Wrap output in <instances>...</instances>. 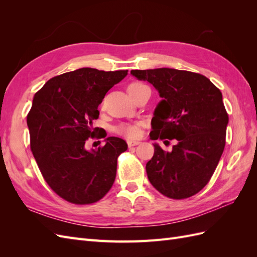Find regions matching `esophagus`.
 Here are the masks:
<instances>
[{"label":"esophagus","instance_id":"obj_1","mask_svg":"<svg viewBox=\"0 0 257 257\" xmlns=\"http://www.w3.org/2000/svg\"><path fill=\"white\" fill-rule=\"evenodd\" d=\"M127 143V146L131 148V147H134V146H137V145H139L141 144V142H138V141H131V139H128V141L126 142Z\"/></svg>","mask_w":257,"mask_h":257}]
</instances>
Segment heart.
Masks as SVG:
<instances>
[{"label": "heart", "mask_w": 257, "mask_h": 257, "mask_svg": "<svg viewBox=\"0 0 257 257\" xmlns=\"http://www.w3.org/2000/svg\"><path fill=\"white\" fill-rule=\"evenodd\" d=\"M145 85L146 84H144L142 82H133L128 85V91L145 87ZM114 131L118 134L128 137V138H135V137L139 136V133H141L138 124H120V125H118L114 128Z\"/></svg>", "instance_id": "b5f03b06"}]
</instances>
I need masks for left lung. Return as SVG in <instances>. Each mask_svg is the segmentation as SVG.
<instances>
[{
    "label": "left lung",
    "instance_id": "left-lung-1",
    "mask_svg": "<svg viewBox=\"0 0 257 257\" xmlns=\"http://www.w3.org/2000/svg\"><path fill=\"white\" fill-rule=\"evenodd\" d=\"M138 80L151 83L162 100L151 121L152 141L177 139L166 152L154 144L146 170L163 195L183 199L209 182L225 147L228 114L221 91L207 77L175 68L133 69Z\"/></svg>",
    "mask_w": 257,
    "mask_h": 257
}]
</instances>
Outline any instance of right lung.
<instances>
[{
  "label": "right lung",
  "instance_id": "1",
  "mask_svg": "<svg viewBox=\"0 0 257 257\" xmlns=\"http://www.w3.org/2000/svg\"><path fill=\"white\" fill-rule=\"evenodd\" d=\"M126 75L82 67L53 77L33 97L27 116L31 150L46 182L69 203H95L114 182L125 141L107 137L96 150L84 145L90 137H106L95 135L93 120L106 93Z\"/></svg>",
  "mask_w": 257,
  "mask_h": 257
}]
</instances>
